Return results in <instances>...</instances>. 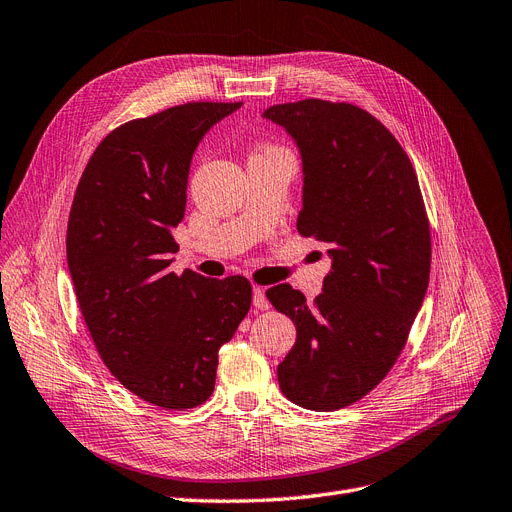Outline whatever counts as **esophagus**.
<instances>
[{
  "mask_svg": "<svg viewBox=\"0 0 512 512\" xmlns=\"http://www.w3.org/2000/svg\"><path fill=\"white\" fill-rule=\"evenodd\" d=\"M252 304H254V309L256 311H267L269 309V298H267V294H264V290L262 288H258V285H256V288L252 290Z\"/></svg>",
  "mask_w": 512,
  "mask_h": 512,
  "instance_id": "34e87169",
  "label": "esophagus"
}]
</instances>
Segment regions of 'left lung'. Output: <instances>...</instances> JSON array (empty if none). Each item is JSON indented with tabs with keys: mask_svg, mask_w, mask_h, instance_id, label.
Segmentation results:
<instances>
[{
	"mask_svg": "<svg viewBox=\"0 0 512 512\" xmlns=\"http://www.w3.org/2000/svg\"><path fill=\"white\" fill-rule=\"evenodd\" d=\"M262 117L296 142L298 233L325 243L332 258L315 304L290 283L267 290L296 325L277 365L279 388L306 410H340L388 374L422 306L431 231L418 178L395 136L359 107L306 98Z\"/></svg>",
	"mask_w": 512,
	"mask_h": 512,
	"instance_id": "obj_1",
	"label": "left lung"
}]
</instances>
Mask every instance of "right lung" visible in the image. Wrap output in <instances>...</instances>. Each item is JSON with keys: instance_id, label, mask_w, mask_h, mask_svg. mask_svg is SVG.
Wrapping results in <instances>:
<instances>
[{"instance_id": "right-lung-1", "label": "right lung", "mask_w": 512, "mask_h": 512, "mask_svg": "<svg viewBox=\"0 0 512 512\" xmlns=\"http://www.w3.org/2000/svg\"><path fill=\"white\" fill-rule=\"evenodd\" d=\"M239 107L187 102L128 121L96 147L73 197L67 262L98 355L128 391L166 410L212 395L218 349L250 311L245 277L168 269L193 153Z\"/></svg>"}]
</instances>
